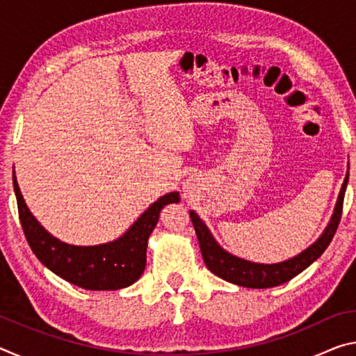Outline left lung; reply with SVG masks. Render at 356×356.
Here are the masks:
<instances>
[{
  "label": "left lung",
  "mask_w": 356,
  "mask_h": 356,
  "mask_svg": "<svg viewBox=\"0 0 356 356\" xmlns=\"http://www.w3.org/2000/svg\"><path fill=\"white\" fill-rule=\"evenodd\" d=\"M347 182L348 171L346 174L344 182H342L339 196H337L334 212L331 215V220L327 227H325V231L322 232V236L318 237L314 243L309 245L308 248L301 251L300 254L278 264L251 262L227 252L225 248H221L218 242H216L212 232H210L209 227L206 226V222L197 216L195 210H190V218L193 226H195L197 242H200V248L202 252V259L204 262H206L207 268L213 275L220 276L221 280L250 289H268L291 281L298 273L308 268L312 262L317 261V259L322 256V252L327 250L331 240H333L337 225H339L341 221Z\"/></svg>",
  "instance_id": "left-lung-1"
}]
</instances>
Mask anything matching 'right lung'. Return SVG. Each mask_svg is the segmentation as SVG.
<instances>
[{
  "label": "right lung",
  "mask_w": 356,
  "mask_h": 356,
  "mask_svg": "<svg viewBox=\"0 0 356 356\" xmlns=\"http://www.w3.org/2000/svg\"><path fill=\"white\" fill-rule=\"evenodd\" d=\"M14 191L20 222L35 257L59 278L88 291H118L140 280L146 268L147 240L160 218L161 209L179 202L177 191L168 193L141 213L124 236L113 242L78 246L53 237L29 212L14 171Z\"/></svg>",
  "instance_id": "obj_1"
}]
</instances>
